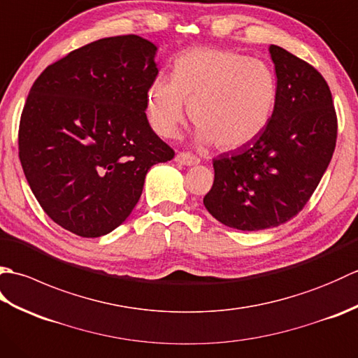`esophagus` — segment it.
<instances>
[{
    "label": "esophagus",
    "instance_id": "obj_1",
    "mask_svg": "<svg viewBox=\"0 0 358 358\" xmlns=\"http://www.w3.org/2000/svg\"><path fill=\"white\" fill-rule=\"evenodd\" d=\"M175 163L183 164V166H195L200 163V158L189 154V152H180V154L175 155Z\"/></svg>",
    "mask_w": 358,
    "mask_h": 358
}]
</instances>
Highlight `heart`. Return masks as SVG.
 I'll use <instances>...</instances> for the list:
<instances>
[{
  "mask_svg": "<svg viewBox=\"0 0 358 358\" xmlns=\"http://www.w3.org/2000/svg\"><path fill=\"white\" fill-rule=\"evenodd\" d=\"M277 100L275 77L260 59L212 48L187 50L175 59L172 77L158 75L146 94L152 127L173 136L186 105L200 143L220 149L246 146L260 135Z\"/></svg>",
  "mask_w": 358,
  "mask_h": 358,
  "instance_id": "1",
  "label": "heart"
}]
</instances>
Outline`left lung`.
Returning <instances> with one entry per match:
<instances>
[{
    "mask_svg": "<svg viewBox=\"0 0 358 358\" xmlns=\"http://www.w3.org/2000/svg\"><path fill=\"white\" fill-rule=\"evenodd\" d=\"M277 100L254 141L214 159L215 178L203 199L209 214L238 231L286 223L305 208L329 166L337 115L328 83L309 63L271 44Z\"/></svg>",
    "mask_w": 358,
    "mask_h": 358,
    "instance_id": "8db88e82",
    "label": "left lung"
}]
</instances>
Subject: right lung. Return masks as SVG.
<instances>
[{
  "instance_id": "right-lung-1",
  "label": "right lung",
  "mask_w": 358,
  "mask_h": 358,
  "mask_svg": "<svg viewBox=\"0 0 358 358\" xmlns=\"http://www.w3.org/2000/svg\"><path fill=\"white\" fill-rule=\"evenodd\" d=\"M155 53L138 35L101 38L45 67L30 89L20 162L35 199L66 231L112 232L138 203L150 167L173 158L146 117Z\"/></svg>"
}]
</instances>
